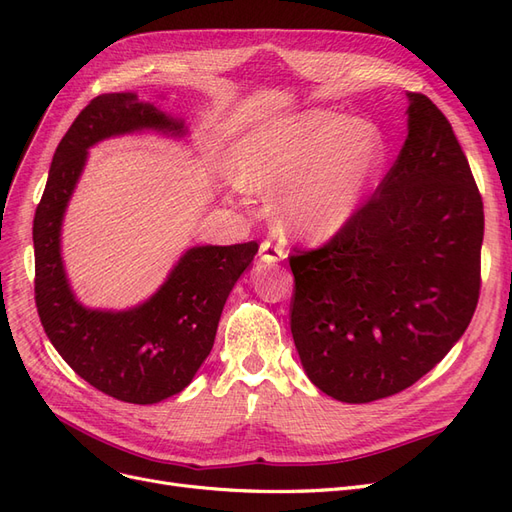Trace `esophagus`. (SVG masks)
<instances>
[{"label":"esophagus","instance_id":"esophagus-1","mask_svg":"<svg viewBox=\"0 0 512 512\" xmlns=\"http://www.w3.org/2000/svg\"><path fill=\"white\" fill-rule=\"evenodd\" d=\"M288 258V252L284 250V247L275 245L271 241H265L260 245V260L267 262V265H275V262H282Z\"/></svg>","mask_w":512,"mask_h":512}]
</instances>
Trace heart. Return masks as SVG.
<instances>
[{
  "mask_svg": "<svg viewBox=\"0 0 512 512\" xmlns=\"http://www.w3.org/2000/svg\"><path fill=\"white\" fill-rule=\"evenodd\" d=\"M389 158L376 123L307 111L247 130L226 153V175L239 190L271 194L286 235L331 241L356 220Z\"/></svg>",
  "mask_w": 512,
  "mask_h": 512,
  "instance_id": "heart-1",
  "label": "heart"
}]
</instances>
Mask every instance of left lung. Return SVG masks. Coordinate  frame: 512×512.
<instances>
[{
	"label": "left lung",
	"instance_id": "1",
	"mask_svg": "<svg viewBox=\"0 0 512 512\" xmlns=\"http://www.w3.org/2000/svg\"><path fill=\"white\" fill-rule=\"evenodd\" d=\"M408 98V136L356 220L320 250L290 256V331L314 386L344 404L408 389L474 316L483 200L451 123Z\"/></svg>",
	"mask_w": 512,
	"mask_h": 512
}]
</instances>
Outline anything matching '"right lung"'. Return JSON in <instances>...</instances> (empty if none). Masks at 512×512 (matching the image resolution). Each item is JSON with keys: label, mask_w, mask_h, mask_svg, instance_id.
Listing matches in <instances>:
<instances>
[{"label": "right lung", "mask_w": 512, "mask_h": 512, "mask_svg": "<svg viewBox=\"0 0 512 512\" xmlns=\"http://www.w3.org/2000/svg\"><path fill=\"white\" fill-rule=\"evenodd\" d=\"M158 132L190 134L181 117L134 91L91 100L55 151L49 181L34 218L36 307L51 344L76 374L128 404H158L192 382L213 348L224 303L258 245H192L160 288L126 309L83 305L61 256V226L89 149L106 138Z\"/></svg>", "instance_id": "right-lung-1"}]
</instances>
